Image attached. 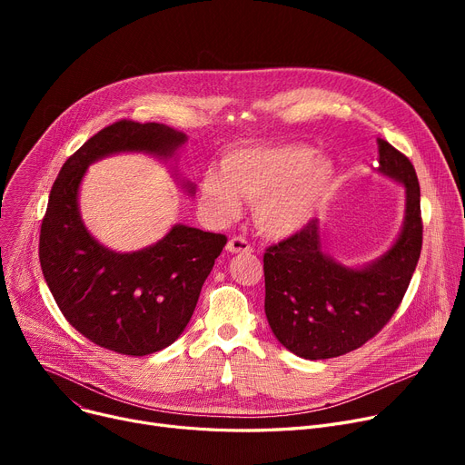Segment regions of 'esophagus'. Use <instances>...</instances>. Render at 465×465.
<instances>
[{
	"instance_id": "obj_1",
	"label": "esophagus",
	"mask_w": 465,
	"mask_h": 465,
	"mask_svg": "<svg viewBox=\"0 0 465 465\" xmlns=\"http://www.w3.org/2000/svg\"><path fill=\"white\" fill-rule=\"evenodd\" d=\"M226 251L232 252V254H251L252 247L242 237H232L226 242Z\"/></svg>"
}]
</instances>
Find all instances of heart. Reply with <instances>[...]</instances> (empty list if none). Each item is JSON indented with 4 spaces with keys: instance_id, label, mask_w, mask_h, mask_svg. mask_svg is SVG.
Here are the masks:
<instances>
[{
    "instance_id": "b5f03b06",
    "label": "heart",
    "mask_w": 465,
    "mask_h": 465,
    "mask_svg": "<svg viewBox=\"0 0 465 465\" xmlns=\"http://www.w3.org/2000/svg\"><path fill=\"white\" fill-rule=\"evenodd\" d=\"M335 184V163L314 154L309 144H252L226 153L220 171L205 169L198 198L216 224L237 218L241 200L252 202L256 228L267 237L286 239L311 224Z\"/></svg>"
}]
</instances>
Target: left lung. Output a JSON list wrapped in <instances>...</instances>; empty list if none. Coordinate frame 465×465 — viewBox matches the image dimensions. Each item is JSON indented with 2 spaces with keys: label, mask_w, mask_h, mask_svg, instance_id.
Instances as JSON below:
<instances>
[{
  "label": "left lung",
  "mask_w": 465,
  "mask_h": 465,
  "mask_svg": "<svg viewBox=\"0 0 465 465\" xmlns=\"http://www.w3.org/2000/svg\"><path fill=\"white\" fill-rule=\"evenodd\" d=\"M379 175L405 188L398 237L381 256L345 265L324 249L319 220L263 254L265 316L279 343L305 360L347 354L392 319L422 249L420 186L407 156L377 139Z\"/></svg>",
  "instance_id": "left-lung-1"
}]
</instances>
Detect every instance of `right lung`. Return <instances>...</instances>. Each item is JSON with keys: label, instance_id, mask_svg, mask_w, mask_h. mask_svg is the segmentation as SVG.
Returning a JSON list of instances; mask_svg holds the SVG:
<instances>
[{"label": "right lung", "instance_id": "1", "mask_svg": "<svg viewBox=\"0 0 465 465\" xmlns=\"http://www.w3.org/2000/svg\"><path fill=\"white\" fill-rule=\"evenodd\" d=\"M186 141V134L156 122H114L67 158L48 195L39 235L46 286L73 328L118 354L146 356L181 337L226 237L173 224L149 247L116 252L84 226L81 184L97 160L135 153L177 162ZM181 184L193 195V183Z\"/></svg>", "mask_w": 465, "mask_h": 465}]
</instances>
